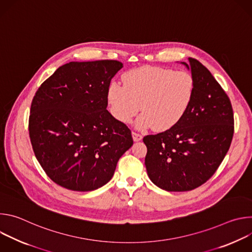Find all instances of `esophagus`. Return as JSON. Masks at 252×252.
<instances>
[{
	"label": "esophagus",
	"mask_w": 252,
	"mask_h": 252,
	"mask_svg": "<svg viewBox=\"0 0 252 252\" xmlns=\"http://www.w3.org/2000/svg\"><path fill=\"white\" fill-rule=\"evenodd\" d=\"M131 135H132L133 141H139V140H141V139H142V135H141V134H139V133H137V132L132 131V132H131Z\"/></svg>",
	"instance_id": "34e87169"
}]
</instances>
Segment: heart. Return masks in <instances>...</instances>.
I'll use <instances>...</instances> for the list:
<instances>
[{"label":"heart","mask_w":252,"mask_h":252,"mask_svg":"<svg viewBox=\"0 0 252 252\" xmlns=\"http://www.w3.org/2000/svg\"><path fill=\"white\" fill-rule=\"evenodd\" d=\"M122 81L123 86L114 82L106 90L112 116L128 124L141 110L136 126L158 131L170 129L183 120L195 92L194 79L186 70L145 65L126 71Z\"/></svg>","instance_id":"1"}]
</instances>
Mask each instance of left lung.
Here are the masks:
<instances>
[{"label": "left lung", "mask_w": 252, "mask_h": 252, "mask_svg": "<svg viewBox=\"0 0 252 252\" xmlns=\"http://www.w3.org/2000/svg\"><path fill=\"white\" fill-rule=\"evenodd\" d=\"M182 63L195 83L191 105L172 128L143 137L148 175L166 191L191 190L208 181L227 154L234 128L230 100L210 71L192 58Z\"/></svg>", "instance_id": "obj_1"}]
</instances>
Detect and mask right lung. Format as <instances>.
I'll use <instances>...</instances> for the list:
<instances>
[{"label":"right lung","mask_w":252,"mask_h":252,"mask_svg":"<svg viewBox=\"0 0 252 252\" xmlns=\"http://www.w3.org/2000/svg\"><path fill=\"white\" fill-rule=\"evenodd\" d=\"M119 61L69 62L35 93L29 133L35 158L57 185L92 191L109 183L133 140L106 110V90Z\"/></svg>","instance_id":"obj_1"}]
</instances>
